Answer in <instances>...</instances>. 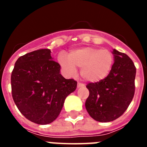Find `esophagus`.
<instances>
[{"label": "esophagus", "instance_id": "34e87169", "mask_svg": "<svg viewBox=\"0 0 147 147\" xmlns=\"http://www.w3.org/2000/svg\"><path fill=\"white\" fill-rule=\"evenodd\" d=\"M84 86H85L84 84H82V83L81 82H78V85H77L78 88H81V87H84Z\"/></svg>", "mask_w": 147, "mask_h": 147}]
</instances>
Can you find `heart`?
<instances>
[{
	"instance_id": "1",
	"label": "heart",
	"mask_w": 147,
	"mask_h": 147,
	"mask_svg": "<svg viewBox=\"0 0 147 147\" xmlns=\"http://www.w3.org/2000/svg\"><path fill=\"white\" fill-rule=\"evenodd\" d=\"M59 60L67 74H74L76 67H80L83 79L90 82H98L110 74L114 57L107 49L84 47L71 51L68 57L61 55Z\"/></svg>"
}]
</instances>
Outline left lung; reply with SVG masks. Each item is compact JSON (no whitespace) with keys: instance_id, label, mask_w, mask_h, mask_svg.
I'll return each mask as SVG.
<instances>
[{"instance_id":"left-lung-1","label":"left lung","mask_w":147,"mask_h":147,"mask_svg":"<svg viewBox=\"0 0 147 147\" xmlns=\"http://www.w3.org/2000/svg\"><path fill=\"white\" fill-rule=\"evenodd\" d=\"M114 63L105 80L87 85L89 96L85 107L89 115L99 122L115 120L124 113L135 93L136 68L124 53L113 49Z\"/></svg>"}]
</instances>
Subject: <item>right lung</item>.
Here are the masks:
<instances>
[{
    "instance_id": "add662e5",
    "label": "right lung",
    "mask_w": 147,
    "mask_h": 147,
    "mask_svg": "<svg viewBox=\"0 0 147 147\" xmlns=\"http://www.w3.org/2000/svg\"><path fill=\"white\" fill-rule=\"evenodd\" d=\"M50 49H40L21 56L11 72V94L18 110L37 124H48L60 113L66 97L77 82L60 74Z\"/></svg>"
}]
</instances>
